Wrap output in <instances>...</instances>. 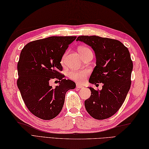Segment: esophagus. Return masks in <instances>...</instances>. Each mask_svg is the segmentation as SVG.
<instances>
[{
    "label": "esophagus",
    "mask_w": 149,
    "mask_h": 149,
    "mask_svg": "<svg viewBox=\"0 0 149 149\" xmlns=\"http://www.w3.org/2000/svg\"><path fill=\"white\" fill-rule=\"evenodd\" d=\"M77 88H78V89H80V88H83V86L82 85H78V84H77Z\"/></svg>",
    "instance_id": "1"
}]
</instances>
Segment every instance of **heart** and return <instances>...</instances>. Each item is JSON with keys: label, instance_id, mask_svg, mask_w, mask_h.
<instances>
[{"label": "heart", "instance_id": "1", "mask_svg": "<svg viewBox=\"0 0 149 149\" xmlns=\"http://www.w3.org/2000/svg\"><path fill=\"white\" fill-rule=\"evenodd\" d=\"M78 52L81 56L86 54V52H92L90 49L88 47H81L78 49ZM66 59V54L64 55L62 59H61V63L63 64ZM87 74V72L86 71H71L69 73V77L72 80L77 81L78 83H83L85 81Z\"/></svg>", "mask_w": 149, "mask_h": 149}]
</instances>
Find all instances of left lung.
I'll use <instances>...</instances> for the list:
<instances>
[{
    "instance_id": "8db88e82",
    "label": "left lung",
    "mask_w": 149,
    "mask_h": 149,
    "mask_svg": "<svg viewBox=\"0 0 149 149\" xmlns=\"http://www.w3.org/2000/svg\"><path fill=\"white\" fill-rule=\"evenodd\" d=\"M77 41L92 47L95 54L96 66L89 79L92 84L102 83V90L91 91L85 101L86 111L96 119L114 115L122 106L131 86L133 62L129 50L117 40L99 36H79Z\"/></svg>"
}]
</instances>
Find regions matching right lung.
<instances>
[{
	"label": "right lung",
	"instance_id": "obj_1",
	"mask_svg": "<svg viewBox=\"0 0 149 149\" xmlns=\"http://www.w3.org/2000/svg\"><path fill=\"white\" fill-rule=\"evenodd\" d=\"M77 37H50L28 43L17 63V85L26 106L43 120L56 117L63 107L67 91L76 84L64 78L61 59L69 45ZM57 78L59 85L52 87L50 79Z\"/></svg>",
	"mask_w": 149,
	"mask_h": 149
}]
</instances>
